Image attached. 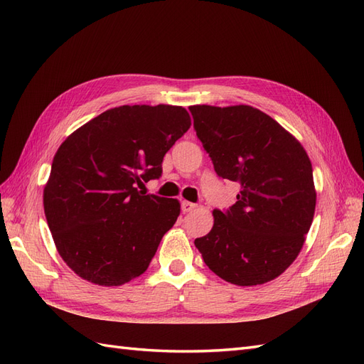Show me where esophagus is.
I'll list each match as a JSON object with an SVG mask.
<instances>
[{
	"label": "esophagus",
	"mask_w": 364,
	"mask_h": 364,
	"mask_svg": "<svg viewBox=\"0 0 364 364\" xmlns=\"http://www.w3.org/2000/svg\"><path fill=\"white\" fill-rule=\"evenodd\" d=\"M181 206H182V211H183V213H191V211H194L197 205H196V203H191V202L183 200Z\"/></svg>",
	"instance_id": "1"
}]
</instances>
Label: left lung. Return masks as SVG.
Segmentation results:
<instances>
[{
    "mask_svg": "<svg viewBox=\"0 0 364 364\" xmlns=\"http://www.w3.org/2000/svg\"><path fill=\"white\" fill-rule=\"evenodd\" d=\"M197 138L220 178L241 191L194 245L222 279L247 287L290 267L310 230L316 188L305 149L272 117L247 105L190 106Z\"/></svg>",
    "mask_w": 364,
    "mask_h": 364,
    "instance_id": "obj_1",
    "label": "left lung"
}]
</instances>
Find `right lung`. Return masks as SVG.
Instances as JSON below:
<instances>
[{"instance_id": "right-lung-1", "label": "right lung", "mask_w": 364, "mask_h": 364, "mask_svg": "<svg viewBox=\"0 0 364 364\" xmlns=\"http://www.w3.org/2000/svg\"><path fill=\"white\" fill-rule=\"evenodd\" d=\"M191 126L182 106H118L87 121L54 155L43 211L67 266L87 282L138 278L181 214L178 199L141 194Z\"/></svg>"}]
</instances>
